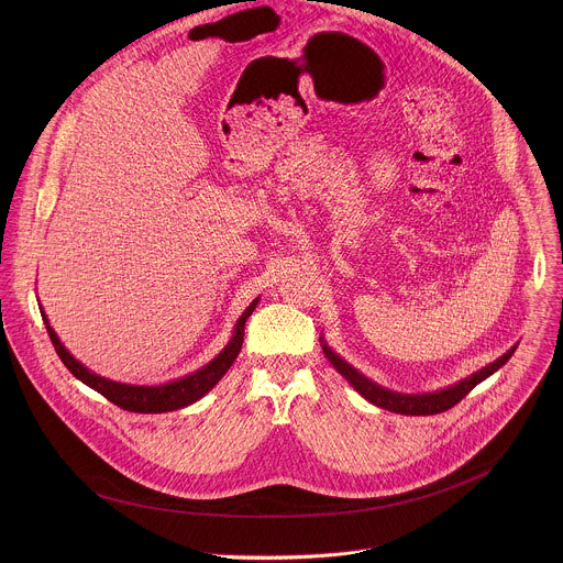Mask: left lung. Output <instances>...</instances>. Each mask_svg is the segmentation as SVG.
I'll use <instances>...</instances> for the list:
<instances>
[{"label":"left lung","instance_id":"left-lung-1","mask_svg":"<svg viewBox=\"0 0 563 563\" xmlns=\"http://www.w3.org/2000/svg\"><path fill=\"white\" fill-rule=\"evenodd\" d=\"M322 353L324 357L333 364V368L366 399L382 409H388V411H397V413H405V416H431V413H440V411H446L451 409L453 405L462 401L475 386H479L482 382H485L489 375H494L500 366L507 364V360L514 355L516 346H511L507 353H503L498 360H494L492 364L483 366L482 371L473 373L471 377L453 384V386H446L442 390H435V393H424V395H402L397 390H390V388H384L379 384H375L373 379H368L366 375H362L357 368H353L346 360H342L329 344L327 340L321 335Z\"/></svg>","mask_w":563,"mask_h":563}]
</instances>
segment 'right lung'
I'll list each match as a JSON object with an SVG mask.
<instances>
[{"mask_svg":"<svg viewBox=\"0 0 563 563\" xmlns=\"http://www.w3.org/2000/svg\"><path fill=\"white\" fill-rule=\"evenodd\" d=\"M257 301H260V297L253 299L251 306L242 312L241 319L234 324V333H232L230 342L225 344V349L214 360H210L206 366H201L199 371H195V373H190L186 377H179L175 382H166V384H161V386L121 384V382H112V379H106V377L88 371L81 362H78L69 353V349L60 342L58 333L54 331V327L47 321L45 312H41V317L45 321L47 333L52 338V344L56 346L58 357L63 360V364L71 371V375L76 379H80L81 384H86L88 388H92L95 393H99L108 401L119 405L121 409L136 411V413H162V411L181 409L186 405L199 401L201 397H206L223 379V375L232 368L234 360L241 353L242 340H244V322L253 314Z\"/></svg>","mask_w":563,"mask_h":563,"instance_id":"obj_1","label":"right lung"}]
</instances>
